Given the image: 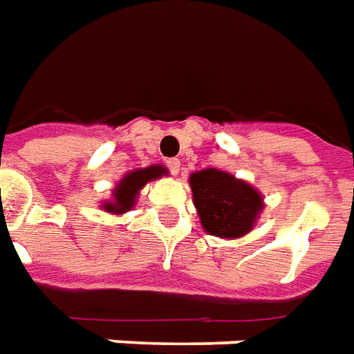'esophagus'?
I'll return each instance as SVG.
<instances>
[{"label": "esophagus", "instance_id": "esophagus-1", "mask_svg": "<svg viewBox=\"0 0 354 354\" xmlns=\"http://www.w3.org/2000/svg\"><path fill=\"white\" fill-rule=\"evenodd\" d=\"M165 165L169 167V171H171L172 174H178V171H180V159H176V158L167 159Z\"/></svg>", "mask_w": 354, "mask_h": 354}]
</instances>
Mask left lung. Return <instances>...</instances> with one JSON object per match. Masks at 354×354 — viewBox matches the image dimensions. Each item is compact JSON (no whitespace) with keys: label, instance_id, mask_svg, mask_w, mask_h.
<instances>
[{"label":"left lung","instance_id":"obj_1","mask_svg":"<svg viewBox=\"0 0 354 354\" xmlns=\"http://www.w3.org/2000/svg\"><path fill=\"white\" fill-rule=\"evenodd\" d=\"M189 183L204 230L219 237H241L252 230L263 204L249 183L217 169L191 174Z\"/></svg>","mask_w":354,"mask_h":354}]
</instances>
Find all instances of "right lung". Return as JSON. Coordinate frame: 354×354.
Listing matches in <instances>:
<instances>
[{
  "mask_svg": "<svg viewBox=\"0 0 354 354\" xmlns=\"http://www.w3.org/2000/svg\"><path fill=\"white\" fill-rule=\"evenodd\" d=\"M161 174H167L163 167L153 165L148 169H141V171L129 172L128 176H124V180L117 185V189L113 191V201L104 204V207L109 213H124L131 209L135 204V198L139 195V189L142 185H147V182L156 180Z\"/></svg>",
  "mask_w": 354,
  "mask_h": 354,
  "instance_id": "add662e5",
  "label": "right lung"
}]
</instances>
